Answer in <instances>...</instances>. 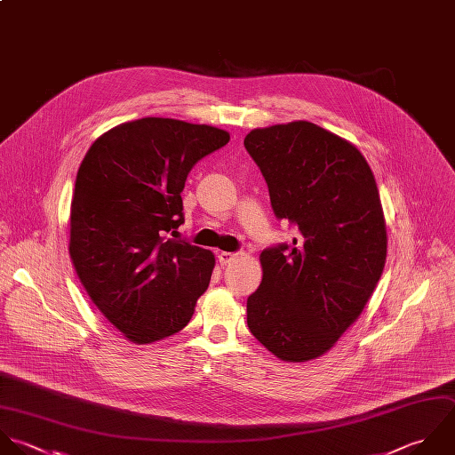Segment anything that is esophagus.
<instances>
[{"mask_svg": "<svg viewBox=\"0 0 455 455\" xmlns=\"http://www.w3.org/2000/svg\"><path fill=\"white\" fill-rule=\"evenodd\" d=\"M239 255L237 253H228V251H221L220 255H218V260H220V264L221 266H227V264H230L232 260H235Z\"/></svg>", "mask_w": 455, "mask_h": 455, "instance_id": "obj_1", "label": "esophagus"}]
</instances>
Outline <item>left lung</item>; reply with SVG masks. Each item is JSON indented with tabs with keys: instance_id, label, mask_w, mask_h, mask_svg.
<instances>
[{
	"instance_id": "1",
	"label": "left lung",
	"mask_w": 455,
	"mask_h": 455,
	"mask_svg": "<svg viewBox=\"0 0 455 455\" xmlns=\"http://www.w3.org/2000/svg\"><path fill=\"white\" fill-rule=\"evenodd\" d=\"M244 147L276 218L301 232L291 246L260 253L248 328L276 358L310 362L360 317L383 275L388 237L378 184L351 141L307 120L253 129Z\"/></svg>"
}]
</instances>
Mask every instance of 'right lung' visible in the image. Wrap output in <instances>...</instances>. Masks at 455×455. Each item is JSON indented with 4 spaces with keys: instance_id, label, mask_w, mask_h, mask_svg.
<instances>
[{
    "instance_id": "1",
    "label": "right lung",
    "mask_w": 455,
    "mask_h": 455,
    "mask_svg": "<svg viewBox=\"0 0 455 455\" xmlns=\"http://www.w3.org/2000/svg\"><path fill=\"white\" fill-rule=\"evenodd\" d=\"M228 140L212 125L147 116L99 136L81 161L68 255L92 303L132 344L179 333L209 287L212 251L166 235L184 223L188 173Z\"/></svg>"
}]
</instances>
